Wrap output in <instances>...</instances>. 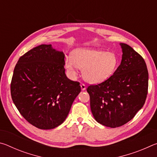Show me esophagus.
I'll return each instance as SVG.
<instances>
[{
    "mask_svg": "<svg viewBox=\"0 0 157 157\" xmlns=\"http://www.w3.org/2000/svg\"><path fill=\"white\" fill-rule=\"evenodd\" d=\"M81 89L82 90V91H84V90H86V86L84 84H81Z\"/></svg>",
    "mask_w": 157,
    "mask_h": 157,
    "instance_id": "34e87169",
    "label": "esophagus"
}]
</instances>
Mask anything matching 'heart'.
<instances>
[{"instance_id":"heart-1","label":"heart","mask_w":157,"mask_h":157,"mask_svg":"<svg viewBox=\"0 0 157 157\" xmlns=\"http://www.w3.org/2000/svg\"><path fill=\"white\" fill-rule=\"evenodd\" d=\"M118 65L117 55L113 52H105L95 48H79L72 52V59L67 58L65 66L73 75L76 69L82 68L84 79L97 84L108 79Z\"/></svg>"}]
</instances>
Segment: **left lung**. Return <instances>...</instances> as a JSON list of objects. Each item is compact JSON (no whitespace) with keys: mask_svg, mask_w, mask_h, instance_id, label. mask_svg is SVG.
Segmentation results:
<instances>
[{"mask_svg":"<svg viewBox=\"0 0 157 157\" xmlns=\"http://www.w3.org/2000/svg\"><path fill=\"white\" fill-rule=\"evenodd\" d=\"M123 55L113 75L86 91L95 120L115 128L131 121L144 105L148 89L145 60L131 46L121 43Z\"/></svg>","mask_w":157,"mask_h":157,"instance_id":"obj_1","label":"left lung"}]
</instances>
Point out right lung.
<instances>
[{
    "instance_id": "1",
    "label": "right lung",
    "mask_w": 157,
    "mask_h": 157,
    "mask_svg": "<svg viewBox=\"0 0 157 157\" xmlns=\"http://www.w3.org/2000/svg\"><path fill=\"white\" fill-rule=\"evenodd\" d=\"M64 54L51 44L34 47L21 56L11 82L13 102L33 125L51 129L66 120L81 91L65 74Z\"/></svg>"
}]
</instances>
